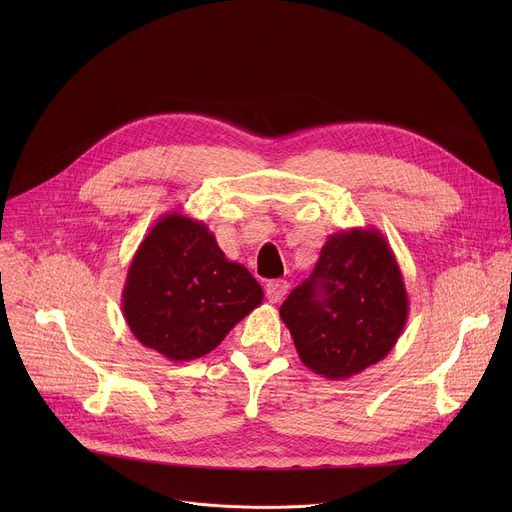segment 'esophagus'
<instances>
[{"label": "esophagus", "mask_w": 512, "mask_h": 512, "mask_svg": "<svg viewBox=\"0 0 512 512\" xmlns=\"http://www.w3.org/2000/svg\"><path fill=\"white\" fill-rule=\"evenodd\" d=\"M287 291H289V283L285 279H271L265 285V296L271 304L283 302L285 296H287Z\"/></svg>", "instance_id": "34e87169"}]
</instances>
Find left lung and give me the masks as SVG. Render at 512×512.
I'll list each match as a JSON object with an SVG mask.
<instances>
[{
  "mask_svg": "<svg viewBox=\"0 0 512 512\" xmlns=\"http://www.w3.org/2000/svg\"><path fill=\"white\" fill-rule=\"evenodd\" d=\"M279 316L300 360L330 381L383 360L409 316L403 273L383 233L354 227L330 235L314 273L291 291Z\"/></svg>",
  "mask_w": 512,
  "mask_h": 512,
  "instance_id": "obj_1",
  "label": "left lung"
}]
</instances>
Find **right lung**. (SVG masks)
<instances>
[{"label":"right lung","instance_id":"1","mask_svg":"<svg viewBox=\"0 0 512 512\" xmlns=\"http://www.w3.org/2000/svg\"><path fill=\"white\" fill-rule=\"evenodd\" d=\"M261 302L249 269L182 212L164 214L139 243L121 294L131 334L172 362L214 350Z\"/></svg>","mask_w":512,"mask_h":512}]
</instances>
